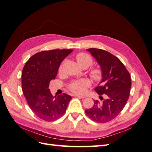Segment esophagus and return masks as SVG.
<instances>
[{
  "label": "esophagus",
  "mask_w": 152,
  "mask_h": 152,
  "mask_svg": "<svg viewBox=\"0 0 152 152\" xmlns=\"http://www.w3.org/2000/svg\"><path fill=\"white\" fill-rule=\"evenodd\" d=\"M74 96H75V97H78V98H81V99H83V98H85V97H84V96H81V95H78V94H75V95H74Z\"/></svg>",
  "instance_id": "34e87169"
}]
</instances>
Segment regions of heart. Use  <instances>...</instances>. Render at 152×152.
I'll use <instances>...</instances> for the list:
<instances>
[{"mask_svg": "<svg viewBox=\"0 0 152 152\" xmlns=\"http://www.w3.org/2000/svg\"><path fill=\"white\" fill-rule=\"evenodd\" d=\"M77 63L82 68H88L92 64L93 59L91 55L85 53H80L76 56ZM64 62L61 63L58 69V72L61 73L64 71ZM103 72L99 67L92 68L90 71V76L96 81H100L103 79ZM91 85L90 81L87 79H80L72 81L69 85L68 88L71 92L76 94H83L86 91L87 88Z\"/></svg>", "mask_w": 152, "mask_h": 152, "instance_id": "heart-1", "label": "heart"}]
</instances>
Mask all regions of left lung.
Here are the masks:
<instances>
[{
	"label": "left lung",
	"instance_id": "1",
	"mask_svg": "<svg viewBox=\"0 0 152 152\" xmlns=\"http://www.w3.org/2000/svg\"><path fill=\"white\" fill-rule=\"evenodd\" d=\"M87 50L100 65L103 75L94 89L102 102L94 100V105L85 110V113L94 121L105 123L115 118L126 105L130 96L131 76L119 58L110 53L96 48Z\"/></svg>",
	"mask_w": 152,
	"mask_h": 152
}]
</instances>
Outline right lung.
Wrapping results in <instances>:
<instances>
[{"label":"right lung","instance_id":"1","mask_svg":"<svg viewBox=\"0 0 152 152\" xmlns=\"http://www.w3.org/2000/svg\"><path fill=\"white\" fill-rule=\"evenodd\" d=\"M72 49L44 50L26 61L22 72V91L31 109L38 118L53 121L63 115L71 96L67 94L53 96L49 83L55 79L61 61Z\"/></svg>","mask_w":152,"mask_h":152}]
</instances>
